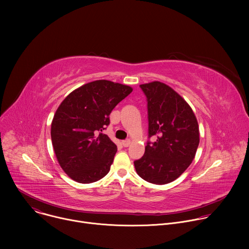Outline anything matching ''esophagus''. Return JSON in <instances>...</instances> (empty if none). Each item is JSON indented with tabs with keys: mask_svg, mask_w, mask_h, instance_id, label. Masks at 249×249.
I'll return each instance as SVG.
<instances>
[{
	"mask_svg": "<svg viewBox=\"0 0 249 249\" xmlns=\"http://www.w3.org/2000/svg\"><path fill=\"white\" fill-rule=\"evenodd\" d=\"M130 144H131V141L130 140H124V141H122V145H123V147H129L130 146Z\"/></svg>",
	"mask_w": 249,
	"mask_h": 249,
	"instance_id": "1",
	"label": "esophagus"
}]
</instances>
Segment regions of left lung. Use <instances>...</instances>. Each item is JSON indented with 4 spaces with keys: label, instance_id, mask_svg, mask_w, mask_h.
<instances>
[{
    "label": "left lung",
    "instance_id": "left-lung-1",
    "mask_svg": "<svg viewBox=\"0 0 249 249\" xmlns=\"http://www.w3.org/2000/svg\"><path fill=\"white\" fill-rule=\"evenodd\" d=\"M147 97L148 136L145 154L134 161L137 173L154 184L179 177L194 160L199 146V126L189 104L160 82L140 86Z\"/></svg>",
    "mask_w": 249,
    "mask_h": 249
}]
</instances>
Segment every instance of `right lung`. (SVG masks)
Listing matches in <instances>:
<instances>
[{
  "mask_svg": "<svg viewBox=\"0 0 249 249\" xmlns=\"http://www.w3.org/2000/svg\"><path fill=\"white\" fill-rule=\"evenodd\" d=\"M132 90L99 80L75 89L60 104L51 124L52 145L61 167L75 181L95 182L109 172L117 146L102 131Z\"/></svg>",
  "mask_w": 249,
  "mask_h": 249,
  "instance_id": "add662e5",
  "label": "right lung"
}]
</instances>
